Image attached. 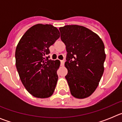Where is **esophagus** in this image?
I'll return each mask as SVG.
<instances>
[{
    "mask_svg": "<svg viewBox=\"0 0 122 122\" xmlns=\"http://www.w3.org/2000/svg\"><path fill=\"white\" fill-rule=\"evenodd\" d=\"M60 63H61V65H62V66H63V65H64L65 61L64 60H60Z\"/></svg>",
    "mask_w": 122,
    "mask_h": 122,
    "instance_id": "obj_1",
    "label": "esophagus"
}]
</instances>
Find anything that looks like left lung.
Here are the masks:
<instances>
[{"label":"left lung","mask_w":122,"mask_h":122,"mask_svg":"<svg viewBox=\"0 0 122 122\" xmlns=\"http://www.w3.org/2000/svg\"><path fill=\"white\" fill-rule=\"evenodd\" d=\"M59 30L67 52L65 78L71 94L79 99L89 97L97 88L104 72V43L97 33L81 25H67Z\"/></svg>","instance_id":"8db88e82"}]
</instances>
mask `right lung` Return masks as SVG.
<instances>
[{
    "label": "right lung",
    "mask_w": 122,
    "mask_h": 122,
    "mask_svg": "<svg viewBox=\"0 0 122 122\" xmlns=\"http://www.w3.org/2000/svg\"><path fill=\"white\" fill-rule=\"evenodd\" d=\"M60 37L51 24H38L29 29L15 52L16 66L22 84L32 95L40 98L53 94L58 80L59 60H49V48Z\"/></svg>",
    "instance_id": "obj_1"
}]
</instances>
